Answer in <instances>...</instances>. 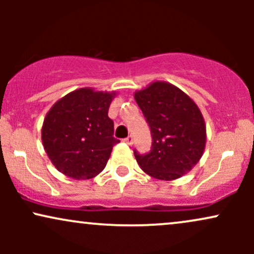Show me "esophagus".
I'll list each match as a JSON object with an SVG mask.
<instances>
[{"instance_id": "obj_1", "label": "esophagus", "mask_w": 254, "mask_h": 254, "mask_svg": "<svg viewBox=\"0 0 254 254\" xmlns=\"http://www.w3.org/2000/svg\"><path fill=\"white\" fill-rule=\"evenodd\" d=\"M132 141H133V139H132V136H127V138H124V142H125V143H127V144H131V143H132Z\"/></svg>"}]
</instances>
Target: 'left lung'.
<instances>
[{"label":"left lung","mask_w":254,"mask_h":254,"mask_svg":"<svg viewBox=\"0 0 254 254\" xmlns=\"http://www.w3.org/2000/svg\"><path fill=\"white\" fill-rule=\"evenodd\" d=\"M150 127L153 144L137 164L148 176L172 182L189 173L205 149L206 127L199 107L192 99L166 81H153L133 93Z\"/></svg>","instance_id":"8db88e82"}]
</instances>
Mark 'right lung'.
Listing matches in <instances>:
<instances>
[{
    "label": "right lung",
    "instance_id": "1",
    "mask_svg": "<svg viewBox=\"0 0 254 254\" xmlns=\"http://www.w3.org/2000/svg\"><path fill=\"white\" fill-rule=\"evenodd\" d=\"M117 92L83 87L52 105L42 127V142L52 165L75 180L97 177L109 161L113 145V122L109 107Z\"/></svg>",
    "mask_w": 254,
    "mask_h": 254
}]
</instances>
